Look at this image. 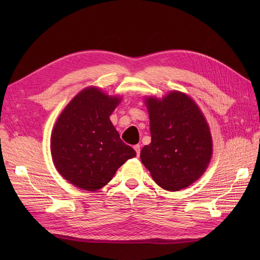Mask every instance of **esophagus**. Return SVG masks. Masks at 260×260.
Segmentation results:
<instances>
[{
	"label": "esophagus",
	"instance_id": "34e87169",
	"mask_svg": "<svg viewBox=\"0 0 260 260\" xmlns=\"http://www.w3.org/2000/svg\"><path fill=\"white\" fill-rule=\"evenodd\" d=\"M133 148H135V151H136L137 155H138V156H140V152H141V146H140L139 144H137V145L133 146Z\"/></svg>",
	"mask_w": 260,
	"mask_h": 260
}]
</instances>
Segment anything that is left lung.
<instances>
[{
    "label": "left lung",
    "mask_w": 260,
    "mask_h": 260,
    "mask_svg": "<svg viewBox=\"0 0 260 260\" xmlns=\"http://www.w3.org/2000/svg\"><path fill=\"white\" fill-rule=\"evenodd\" d=\"M152 142L141 160L153 180L168 191L192 184L205 172L212 154L210 131L193 100L171 92L161 101L146 100Z\"/></svg>",
    "instance_id": "1"
}]
</instances>
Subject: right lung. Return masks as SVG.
<instances>
[{
  "label": "right lung",
  "mask_w": 260,
  "mask_h": 260,
  "mask_svg": "<svg viewBox=\"0 0 260 260\" xmlns=\"http://www.w3.org/2000/svg\"><path fill=\"white\" fill-rule=\"evenodd\" d=\"M119 102L96 88H88L70 101L58 117L51 152L55 167L70 183L96 191L137 155L122 142L109 119Z\"/></svg>",
  "instance_id": "right-lung-1"
}]
</instances>
